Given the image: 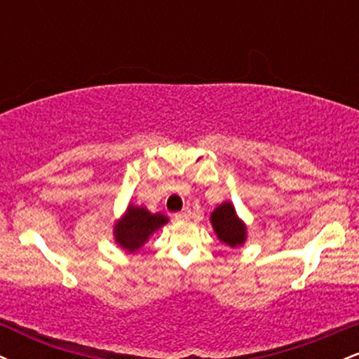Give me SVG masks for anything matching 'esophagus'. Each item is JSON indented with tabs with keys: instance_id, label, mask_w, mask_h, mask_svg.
<instances>
[{
	"instance_id": "obj_1",
	"label": "esophagus",
	"mask_w": 359,
	"mask_h": 359,
	"mask_svg": "<svg viewBox=\"0 0 359 359\" xmlns=\"http://www.w3.org/2000/svg\"><path fill=\"white\" fill-rule=\"evenodd\" d=\"M174 217H175L177 221H187L189 217H191V209L185 208V209H182V211H180V212H175Z\"/></svg>"
}]
</instances>
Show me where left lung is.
<instances>
[{
	"mask_svg": "<svg viewBox=\"0 0 359 359\" xmlns=\"http://www.w3.org/2000/svg\"><path fill=\"white\" fill-rule=\"evenodd\" d=\"M212 228L216 231L217 238L231 248L241 245L246 238V228L245 224L238 219L236 212H234V205L231 203L221 204L216 208V211L211 216Z\"/></svg>",
	"mask_w": 359,
	"mask_h": 359,
	"instance_id": "obj_1",
	"label": "left lung"
}]
</instances>
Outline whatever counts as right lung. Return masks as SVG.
Listing matches in <instances>:
<instances>
[{"label": "right lung", "mask_w": 359, "mask_h": 359, "mask_svg": "<svg viewBox=\"0 0 359 359\" xmlns=\"http://www.w3.org/2000/svg\"><path fill=\"white\" fill-rule=\"evenodd\" d=\"M168 219L162 214H151L145 208H128L126 216L114 226V238L123 248L128 251H137L148 240L151 233Z\"/></svg>", "instance_id": "1"}]
</instances>
